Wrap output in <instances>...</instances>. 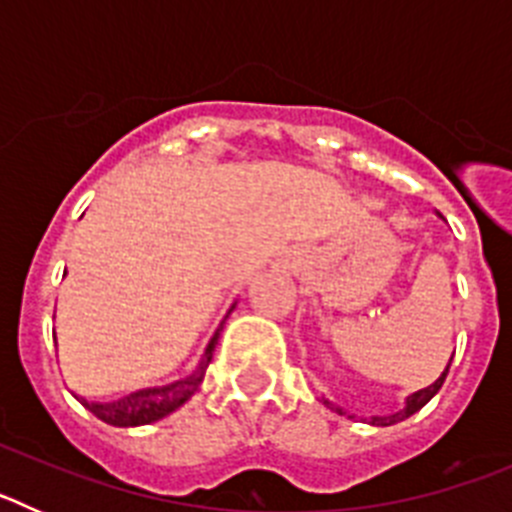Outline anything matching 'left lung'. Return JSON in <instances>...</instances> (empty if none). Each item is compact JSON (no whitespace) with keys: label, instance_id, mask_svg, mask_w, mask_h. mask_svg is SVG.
<instances>
[{"label":"left lung","instance_id":"8db88e82","mask_svg":"<svg viewBox=\"0 0 512 512\" xmlns=\"http://www.w3.org/2000/svg\"><path fill=\"white\" fill-rule=\"evenodd\" d=\"M446 374H449V366H446V372L441 374V379H436V384H433V387H428V390H420V392H415L413 397H408V405H405V410H402V413L390 415V418H374L372 423L374 425H392V423H400V420L410 418V415H413V413H418V410L423 408L425 402L431 400V397L436 395L438 390H441V384H443V379H446ZM325 405H328V400H325ZM338 413L346 415V413H343V410H338Z\"/></svg>","mask_w":512,"mask_h":512}]
</instances>
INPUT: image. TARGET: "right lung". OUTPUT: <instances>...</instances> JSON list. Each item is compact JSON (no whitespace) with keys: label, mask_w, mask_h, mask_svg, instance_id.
Returning a JSON list of instances; mask_svg holds the SVG:
<instances>
[{"label":"right lung","mask_w":512,"mask_h":512,"mask_svg":"<svg viewBox=\"0 0 512 512\" xmlns=\"http://www.w3.org/2000/svg\"><path fill=\"white\" fill-rule=\"evenodd\" d=\"M220 333H215L205 351V359L197 366V372L192 377L182 379V382H174L169 387H156V390H140L133 395L122 397L117 402H87L81 400V405L89 410V413L97 415L104 423L117 425V428H130V425H148L153 420L166 418L169 413H174L176 408H182L184 402L197 392V387L202 384L207 372V364L212 361V351H215V343Z\"/></svg>","instance_id":"add662e5"}]
</instances>
